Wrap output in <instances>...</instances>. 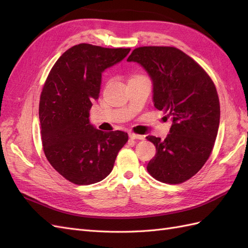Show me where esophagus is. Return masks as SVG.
<instances>
[{"label": "esophagus", "mask_w": 248, "mask_h": 248, "mask_svg": "<svg viewBox=\"0 0 248 248\" xmlns=\"http://www.w3.org/2000/svg\"><path fill=\"white\" fill-rule=\"evenodd\" d=\"M129 138L131 140H142V139H144V138H142V136H140V134H136V133H132V132L129 133Z\"/></svg>", "instance_id": "esophagus-1"}]
</instances>
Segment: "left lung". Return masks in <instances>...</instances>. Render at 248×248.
I'll return each instance as SVG.
<instances>
[{
  "label": "left lung",
  "instance_id": "left-lung-1",
  "mask_svg": "<svg viewBox=\"0 0 248 248\" xmlns=\"http://www.w3.org/2000/svg\"><path fill=\"white\" fill-rule=\"evenodd\" d=\"M128 62L140 64L153 81L154 107L171 118L168 137L149 136L156 147L147 170L156 180L180 184L194 176L211 155L220 119L219 98L208 73L172 46H141Z\"/></svg>",
  "mask_w": 248,
  "mask_h": 248
}]
</instances>
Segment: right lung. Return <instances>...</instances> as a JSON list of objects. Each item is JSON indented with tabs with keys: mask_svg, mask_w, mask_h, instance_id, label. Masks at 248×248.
Returning a JSON list of instances; mask_svg holds the SVG:
<instances>
[{
	"mask_svg": "<svg viewBox=\"0 0 248 248\" xmlns=\"http://www.w3.org/2000/svg\"><path fill=\"white\" fill-rule=\"evenodd\" d=\"M129 51L78 44L58 59L43 86L39 102L43 151L51 167L71 183L90 185L107 178L128 140L127 132L96 129L89 111L99 97L101 73Z\"/></svg>",
	"mask_w": 248,
	"mask_h": 248,
	"instance_id": "right-lung-1",
	"label": "right lung"
}]
</instances>
